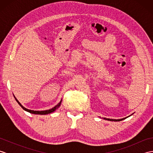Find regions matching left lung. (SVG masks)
Wrapping results in <instances>:
<instances>
[{
	"mask_svg": "<svg viewBox=\"0 0 153 153\" xmlns=\"http://www.w3.org/2000/svg\"><path fill=\"white\" fill-rule=\"evenodd\" d=\"M125 118H122V119H120V120H114V119H110V118H104V119L105 120H109V121H114V122H117V121H122V120H124Z\"/></svg>",
	"mask_w": 153,
	"mask_h": 153,
	"instance_id": "1",
	"label": "left lung"
}]
</instances>
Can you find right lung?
<instances>
[{"mask_svg":"<svg viewBox=\"0 0 153 153\" xmlns=\"http://www.w3.org/2000/svg\"><path fill=\"white\" fill-rule=\"evenodd\" d=\"M14 98H15V99H16V101H17V102L19 104V106H20L23 109H24V110H25V111H27V112H30V113H31V114H35L45 115V114H50V113L53 112H54L55 110H56L57 108H59L60 106V105H61V102H62V99H61V100L60 101V102H59V103H58L57 105H56V106H55L54 107H53V108L49 109V110H42V111H36V110H29V109H27V108H25V107H24V106H23L21 105V103L18 101V100H17V99H16V97H15V96H14Z\"/></svg>","mask_w":153,"mask_h":153,"instance_id":"right-lung-1","label":"right lung"}]
</instances>
